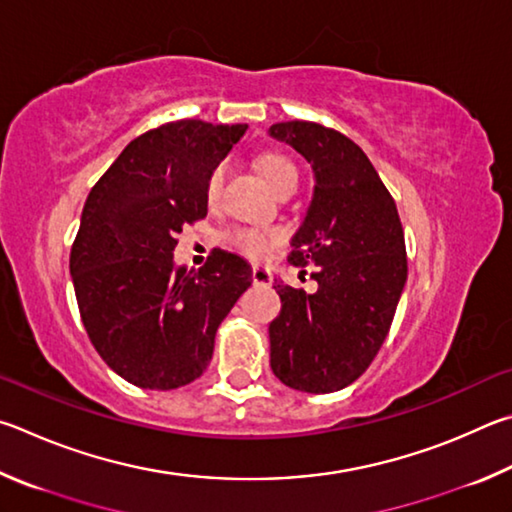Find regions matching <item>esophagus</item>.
Masks as SVG:
<instances>
[{"label": "esophagus", "instance_id": "1", "mask_svg": "<svg viewBox=\"0 0 512 512\" xmlns=\"http://www.w3.org/2000/svg\"><path fill=\"white\" fill-rule=\"evenodd\" d=\"M251 281H254V285H272V274L263 270V267H254L251 270Z\"/></svg>", "mask_w": 512, "mask_h": 512}]
</instances>
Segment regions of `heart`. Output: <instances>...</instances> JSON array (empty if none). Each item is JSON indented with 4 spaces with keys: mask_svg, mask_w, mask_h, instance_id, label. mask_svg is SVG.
Wrapping results in <instances>:
<instances>
[{
    "mask_svg": "<svg viewBox=\"0 0 512 512\" xmlns=\"http://www.w3.org/2000/svg\"><path fill=\"white\" fill-rule=\"evenodd\" d=\"M256 166L261 170L265 182L270 184L274 191L279 188L294 184L297 186L299 179V170L294 166V161L290 157L281 155V152H263L261 157L256 159ZM222 182H224V166L218 164L211 168V173L206 175L204 182V200L206 204H215L220 200V191H222ZM229 245L240 251L242 256L249 258L254 263H263L274 254V249H279L285 236L281 229H263V227H236L229 231Z\"/></svg>",
    "mask_w": 512,
    "mask_h": 512,
    "instance_id": "b5f03b06",
    "label": "heart"
}]
</instances>
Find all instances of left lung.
<instances>
[{"mask_svg":"<svg viewBox=\"0 0 512 512\" xmlns=\"http://www.w3.org/2000/svg\"><path fill=\"white\" fill-rule=\"evenodd\" d=\"M315 170V197L288 261L315 265V292L276 285L270 364L285 387L333 393L369 369L389 335L407 281L400 215L378 170L346 134L312 121L274 123Z\"/></svg>","mask_w":512,"mask_h":512,"instance_id":"left-lung-1","label":"left lung"}]
</instances>
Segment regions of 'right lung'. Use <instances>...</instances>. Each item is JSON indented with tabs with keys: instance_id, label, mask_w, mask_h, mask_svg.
I'll use <instances>...</instances> for the list:
<instances>
[{
	"instance_id": "1",
	"label": "right lung",
	"mask_w": 512,
	"mask_h": 512,
	"mask_svg": "<svg viewBox=\"0 0 512 512\" xmlns=\"http://www.w3.org/2000/svg\"><path fill=\"white\" fill-rule=\"evenodd\" d=\"M247 123H164L132 139L89 191L71 245L80 319L103 362L134 387L170 391L200 378L215 333L251 285L240 256L213 249L175 270L184 224L206 218L204 182Z\"/></svg>"
}]
</instances>
